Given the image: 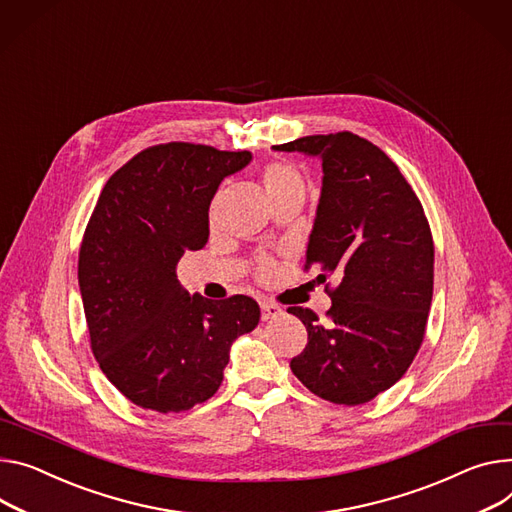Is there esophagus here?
Instances as JSON below:
<instances>
[{"instance_id": "esophagus-1", "label": "esophagus", "mask_w": 512, "mask_h": 512, "mask_svg": "<svg viewBox=\"0 0 512 512\" xmlns=\"http://www.w3.org/2000/svg\"><path fill=\"white\" fill-rule=\"evenodd\" d=\"M283 313V309L277 303H270V301H262V320H274L279 318Z\"/></svg>"}]
</instances>
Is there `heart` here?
<instances>
[{
    "label": "heart",
    "mask_w": 512,
    "mask_h": 512,
    "mask_svg": "<svg viewBox=\"0 0 512 512\" xmlns=\"http://www.w3.org/2000/svg\"><path fill=\"white\" fill-rule=\"evenodd\" d=\"M262 182L270 196V201L283 199V196H303L305 194V178L303 174L285 160L268 162L262 170ZM262 277L270 272L268 266H262Z\"/></svg>",
    "instance_id": "b5f03b06"
}]
</instances>
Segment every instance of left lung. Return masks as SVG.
<instances>
[{
    "label": "left lung",
    "instance_id": "obj_1",
    "mask_svg": "<svg viewBox=\"0 0 512 512\" xmlns=\"http://www.w3.org/2000/svg\"><path fill=\"white\" fill-rule=\"evenodd\" d=\"M277 151L322 160V196L305 270L318 264L332 307L328 322L289 307L307 328L291 361L295 377L316 396L344 406L371 402L400 381L424 338L435 277V244L416 192L398 166L355 133L309 135Z\"/></svg>",
    "mask_w": 512,
    "mask_h": 512
}]
</instances>
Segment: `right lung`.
I'll return each mask as SVG.
<instances>
[{"instance_id":"1","label":"right lung","mask_w":512,"mask_h":512,"mask_svg":"<svg viewBox=\"0 0 512 512\" xmlns=\"http://www.w3.org/2000/svg\"><path fill=\"white\" fill-rule=\"evenodd\" d=\"M250 151L172 141L137 153L104 184L77 262L90 344L133 404L184 412L219 389L233 340L252 332V297L211 301L176 279L184 252L209 240V205Z\"/></svg>"}]
</instances>
